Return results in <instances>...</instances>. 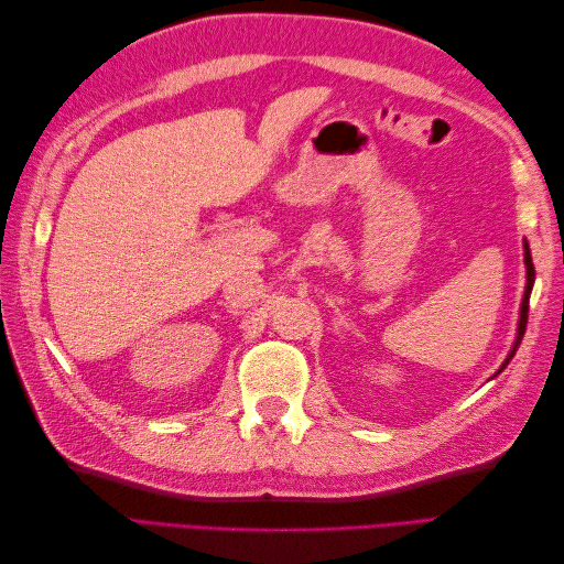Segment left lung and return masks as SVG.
Wrapping results in <instances>:
<instances>
[{
    "label": "left lung",
    "mask_w": 564,
    "mask_h": 564,
    "mask_svg": "<svg viewBox=\"0 0 564 564\" xmlns=\"http://www.w3.org/2000/svg\"><path fill=\"white\" fill-rule=\"evenodd\" d=\"M524 265H527V286H524V296H522V305H520V322H518V336H516V344H513V350L508 352V357H506V362H503V367L497 371V373H501L503 369H506V365L513 360V355H516V350H518V346H520V340H522V336H524V329H527V313H529V294H532V286H534V263H532V253H529V247L524 245Z\"/></svg>",
    "instance_id": "left-lung-1"
}]
</instances>
